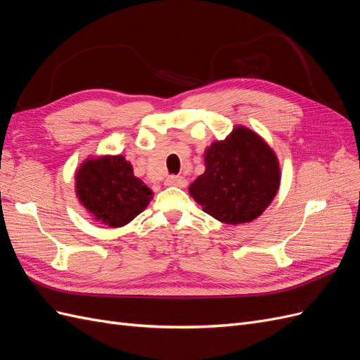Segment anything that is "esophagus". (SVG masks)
I'll return each mask as SVG.
<instances>
[{
	"label": "esophagus",
	"instance_id": "34e87169",
	"mask_svg": "<svg viewBox=\"0 0 360 360\" xmlns=\"http://www.w3.org/2000/svg\"><path fill=\"white\" fill-rule=\"evenodd\" d=\"M165 183L168 184V186H177V188H184L188 184V180L183 179L180 176H169Z\"/></svg>",
	"mask_w": 360,
	"mask_h": 360
}]
</instances>
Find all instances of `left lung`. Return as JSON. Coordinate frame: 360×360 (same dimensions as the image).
<instances>
[{
    "instance_id": "left-lung-1",
    "label": "left lung",
    "mask_w": 360,
    "mask_h": 360,
    "mask_svg": "<svg viewBox=\"0 0 360 360\" xmlns=\"http://www.w3.org/2000/svg\"><path fill=\"white\" fill-rule=\"evenodd\" d=\"M205 171L189 186L202 210L224 224L257 219L274 201L281 183L275 151L258 134L234 127L224 141L205 148Z\"/></svg>"
}]
</instances>
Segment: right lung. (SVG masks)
Here are the masks:
<instances>
[{"label": "right lung", "instance_id": "1", "mask_svg": "<svg viewBox=\"0 0 360 360\" xmlns=\"http://www.w3.org/2000/svg\"><path fill=\"white\" fill-rule=\"evenodd\" d=\"M75 192L96 221L112 228L129 224L153 198L122 155L86 159L76 171Z\"/></svg>", "mask_w": 360, "mask_h": 360}]
</instances>
